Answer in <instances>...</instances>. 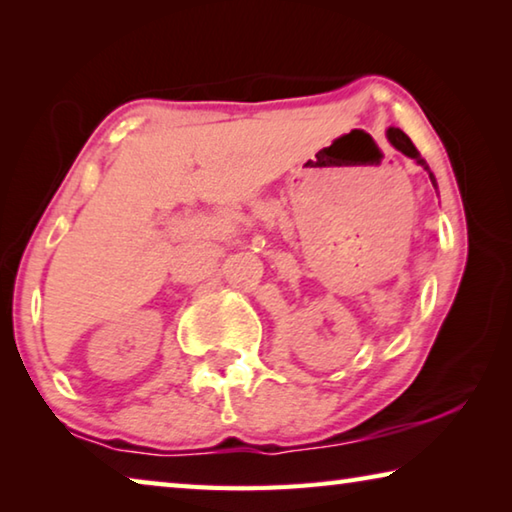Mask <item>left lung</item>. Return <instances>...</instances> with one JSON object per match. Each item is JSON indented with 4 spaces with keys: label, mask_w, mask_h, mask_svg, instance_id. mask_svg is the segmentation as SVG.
I'll list each match as a JSON object with an SVG mask.
<instances>
[{
    "label": "left lung",
    "mask_w": 512,
    "mask_h": 512,
    "mask_svg": "<svg viewBox=\"0 0 512 512\" xmlns=\"http://www.w3.org/2000/svg\"><path fill=\"white\" fill-rule=\"evenodd\" d=\"M386 135H388V142H391V144L395 146V149H397V151H402L404 155H409V158H413L415 162H418V164H420V167H424V169H427V171H429V164H427V162H424V160L420 158V153H418V149H415V146H413V142L409 140V135H406V133H402V131H400V128H388V131H386ZM429 178H431V185L438 189V183H436V176H433V173H431V171H429Z\"/></svg>",
    "instance_id": "8db88e82"
}]
</instances>
